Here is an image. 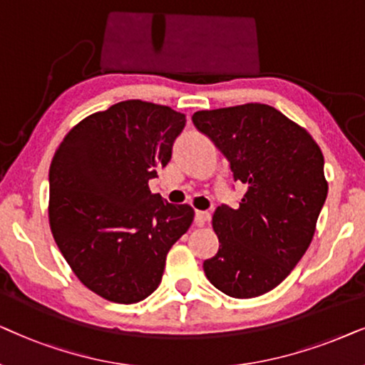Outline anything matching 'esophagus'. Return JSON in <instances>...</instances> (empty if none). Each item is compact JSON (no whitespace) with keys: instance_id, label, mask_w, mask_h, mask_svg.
Masks as SVG:
<instances>
[{"instance_id":"esophagus-1","label":"esophagus","mask_w":365,"mask_h":365,"mask_svg":"<svg viewBox=\"0 0 365 365\" xmlns=\"http://www.w3.org/2000/svg\"><path fill=\"white\" fill-rule=\"evenodd\" d=\"M208 220H210V213L200 212V210L195 212V223H197V225H203V223L208 222Z\"/></svg>"}]
</instances>
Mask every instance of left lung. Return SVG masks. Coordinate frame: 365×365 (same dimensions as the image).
Listing matches in <instances>:
<instances>
[{"mask_svg": "<svg viewBox=\"0 0 365 365\" xmlns=\"http://www.w3.org/2000/svg\"><path fill=\"white\" fill-rule=\"evenodd\" d=\"M247 187L240 205L222 203L212 223L220 247L203 262L228 297L270 292L307 252L327 198L324 155L312 137L274 106L247 103L192 116Z\"/></svg>", "mask_w": 365, "mask_h": 365, "instance_id": "8db88e82", "label": "left lung"}]
</instances>
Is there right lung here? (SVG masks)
<instances>
[{
	"label": "right lung",
	"instance_id": "right-lung-1",
	"mask_svg": "<svg viewBox=\"0 0 365 365\" xmlns=\"http://www.w3.org/2000/svg\"><path fill=\"white\" fill-rule=\"evenodd\" d=\"M185 115L140 100L90 115L66 135L50 167V227L85 287L135 304L162 282L168 250L190 227L188 205L153 195Z\"/></svg>",
	"mask_w": 365,
	"mask_h": 365
}]
</instances>
